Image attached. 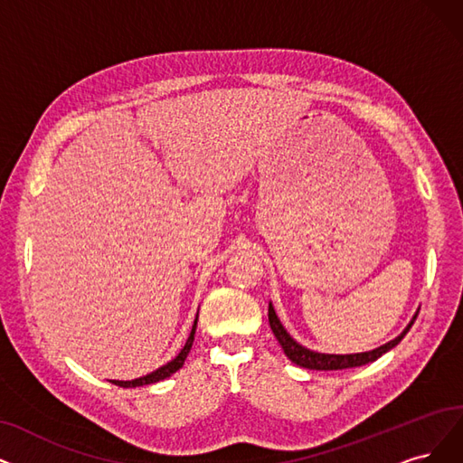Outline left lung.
Instances as JSON below:
<instances>
[{"label":"left lung","instance_id":"1","mask_svg":"<svg viewBox=\"0 0 463 463\" xmlns=\"http://www.w3.org/2000/svg\"><path fill=\"white\" fill-rule=\"evenodd\" d=\"M420 311V307H418ZM418 311L412 316L411 323L404 326V330L401 332V335L397 338H393L392 342H387L373 351H363V354H347V355H336V354H319V351H313V349H307L306 345L296 342L287 328L283 326V323L279 321V317H277V313L273 309V304L269 302V307H268V319H269V326L273 330L275 338L279 340L285 355L298 366H304V368H309V371H342V368H354V366H363V364H368V363H374L376 359H380L383 354H387V351L393 349L404 336L406 332L411 330V326L414 325L416 317H418Z\"/></svg>","mask_w":463,"mask_h":463}]
</instances>
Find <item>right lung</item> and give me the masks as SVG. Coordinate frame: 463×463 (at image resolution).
Segmentation results:
<instances>
[{
  "mask_svg": "<svg viewBox=\"0 0 463 463\" xmlns=\"http://www.w3.org/2000/svg\"><path fill=\"white\" fill-rule=\"evenodd\" d=\"M197 316H199V311H197ZM197 316H195V321H194V326H192V332H190V336H188L186 344H184V347L180 349V354H178L173 361H169L167 364L159 366L157 371H154V373H150V374H146V376H142V378H137V380H127V382H125V380H109V382L116 383V385H119V387L150 385V383H156V382H161V380H165V378H169L171 374H175L176 371H180L182 364H184V361H186V357H188V354H190L192 344H194L195 328H197Z\"/></svg>",
  "mask_w": 463,
  "mask_h": 463,
  "instance_id": "right-lung-1",
  "label": "right lung"
}]
</instances>
